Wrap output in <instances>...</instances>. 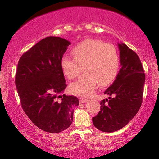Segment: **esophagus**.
<instances>
[{"instance_id":"1","label":"esophagus","mask_w":159,"mask_h":159,"mask_svg":"<svg viewBox=\"0 0 159 159\" xmlns=\"http://www.w3.org/2000/svg\"><path fill=\"white\" fill-rule=\"evenodd\" d=\"M88 101V99H86V98H80V102L81 103H87V102Z\"/></svg>"}]
</instances>
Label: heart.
Listing matches in <instances>:
<instances>
[{"mask_svg":"<svg viewBox=\"0 0 159 159\" xmlns=\"http://www.w3.org/2000/svg\"><path fill=\"white\" fill-rule=\"evenodd\" d=\"M74 58L67 56L61 59L62 72L69 80L84 74L70 84L74 94L83 97L91 96L98 82L107 85L116 79L120 67V59L116 48L109 43L96 39H86L71 49Z\"/></svg>","mask_w":159,"mask_h":159,"instance_id":"heart-1","label":"heart"}]
</instances>
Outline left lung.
<instances>
[{
  "label": "left lung",
  "mask_w": 159,
  "mask_h": 159,
  "mask_svg": "<svg viewBox=\"0 0 159 159\" xmlns=\"http://www.w3.org/2000/svg\"><path fill=\"white\" fill-rule=\"evenodd\" d=\"M121 68L104 94L108 99L101 101V109L93 118L98 129L113 132L121 129L133 119L143 102L145 76L142 63L135 52L125 43L118 44Z\"/></svg>",
  "instance_id": "8db88e82"
}]
</instances>
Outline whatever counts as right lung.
Wrapping results in <instances>:
<instances>
[{"label":"right lung","instance_id":"add662e5","mask_svg":"<svg viewBox=\"0 0 159 159\" xmlns=\"http://www.w3.org/2000/svg\"><path fill=\"white\" fill-rule=\"evenodd\" d=\"M70 42L47 37L19 58L15 84L24 111L43 131L58 133L71 125L80 101L61 95L66 84L60 61Z\"/></svg>","mask_w":159,"mask_h":159}]
</instances>
